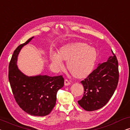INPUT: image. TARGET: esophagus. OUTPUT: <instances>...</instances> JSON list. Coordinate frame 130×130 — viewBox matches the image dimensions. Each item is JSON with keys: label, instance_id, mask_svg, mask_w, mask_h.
Segmentation results:
<instances>
[{"label": "esophagus", "instance_id": "esophagus-1", "mask_svg": "<svg viewBox=\"0 0 130 130\" xmlns=\"http://www.w3.org/2000/svg\"><path fill=\"white\" fill-rule=\"evenodd\" d=\"M70 85V82L67 79L64 80V85L65 86H69Z\"/></svg>", "mask_w": 130, "mask_h": 130}]
</instances>
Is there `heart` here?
<instances>
[{
  "label": "heart",
  "mask_w": 130,
  "mask_h": 130,
  "mask_svg": "<svg viewBox=\"0 0 130 130\" xmlns=\"http://www.w3.org/2000/svg\"><path fill=\"white\" fill-rule=\"evenodd\" d=\"M52 64L57 67H63V61H67V68L71 74L77 79H84L89 76L95 68L98 59L95 48L83 42H74L64 45L58 55H50Z\"/></svg>",
  "instance_id": "b5f03b06"
}]
</instances>
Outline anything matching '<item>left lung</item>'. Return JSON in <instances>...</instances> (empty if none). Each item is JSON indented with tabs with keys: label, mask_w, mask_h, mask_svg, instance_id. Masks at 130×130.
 <instances>
[{
	"label": "left lung",
	"mask_w": 130,
	"mask_h": 130,
	"mask_svg": "<svg viewBox=\"0 0 130 130\" xmlns=\"http://www.w3.org/2000/svg\"><path fill=\"white\" fill-rule=\"evenodd\" d=\"M113 56L107 61L99 64L86 79L81 81L84 94L78 104L86 111H92L102 108L113 95L119 80L118 62Z\"/></svg>",
	"instance_id": "8db88e82"
}]
</instances>
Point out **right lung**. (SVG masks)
I'll use <instances>...</instances> for the list:
<instances>
[{
  "label": "right lung",
  "instance_id": "1",
  "mask_svg": "<svg viewBox=\"0 0 130 130\" xmlns=\"http://www.w3.org/2000/svg\"><path fill=\"white\" fill-rule=\"evenodd\" d=\"M33 37L18 47L9 64L8 78L14 98L25 112L34 116H45L56 103L57 93L64 86L63 76H26L18 68L17 57L23 46Z\"/></svg>",
  "mask_w": 130,
  "mask_h": 130
}]
</instances>
